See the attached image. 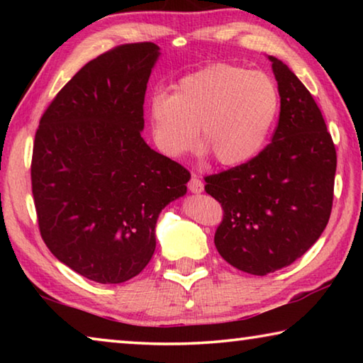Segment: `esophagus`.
<instances>
[{"label": "esophagus", "mask_w": 363, "mask_h": 363, "mask_svg": "<svg viewBox=\"0 0 363 363\" xmlns=\"http://www.w3.org/2000/svg\"><path fill=\"white\" fill-rule=\"evenodd\" d=\"M189 190L192 194H201L203 192V182L200 181V177L199 176H192L190 177V181H189Z\"/></svg>", "instance_id": "esophagus-1"}]
</instances>
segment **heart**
I'll use <instances>...</instances> for the list:
<instances>
[{
  "mask_svg": "<svg viewBox=\"0 0 363 363\" xmlns=\"http://www.w3.org/2000/svg\"><path fill=\"white\" fill-rule=\"evenodd\" d=\"M280 94L274 79L232 64H214L182 77L173 94L149 106L153 143L168 158H182L199 136L203 155L227 168L251 162L267 145Z\"/></svg>",
  "mask_w": 363,
  "mask_h": 363,
  "instance_id": "b5f03b06",
  "label": "heart"
}]
</instances>
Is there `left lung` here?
Listing matches in <instances>:
<instances>
[{
  "instance_id": "8db88e82",
  "label": "left lung",
  "mask_w": 363,
  "mask_h": 363,
  "mask_svg": "<svg viewBox=\"0 0 363 363\" xmlns=\"http://www.w3.org/2000/svg\"><path fill=\"white\" fill-rule=\"evenodd\" d=\"M279 84V125L251 162L206 176L205 190L224 210L214 235L219 255L238 270L267 275L299 259L328 224L336 150L299 78L267 56Z\"/></svg>"
}]
</instances>
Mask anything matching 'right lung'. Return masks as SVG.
Instances as JSON below:
<instances>
[{
  "label": "right lung",
  "mask_w": 363,
  "mask_h": 363,
  "mask_svg": "<svg viewBox=\"0 0 363 363\" xmlns=\"http://www.w3.org/2000/svg\"><path fill=\"white\" fill-rule=\"evenodd\" d=\"M134 43L89 60L41 116L32 190L49 251L97 284H123L157 247L160 213L186 195L190 173L140 136L160 57Z\"/></svg>",
  "instance_id": "obj_1"
}]
</instances>
